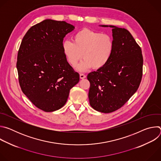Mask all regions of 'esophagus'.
I'll return each mask as SVG.
<instances>
[{"label": "esophagus", "mask_w": 161, "mask_h": 161, "mask_svg": "<svg viewBox=\"0 0 161 161\" xmlns=\"http://www.w3.org/2000/svg\"><path fill=\"white\" fill-rule=\"evenodd\" d=\"M80 79H84V78H86V76L83 74H80Z\"/></svg>", "instance_id": "1"}]
</instances>
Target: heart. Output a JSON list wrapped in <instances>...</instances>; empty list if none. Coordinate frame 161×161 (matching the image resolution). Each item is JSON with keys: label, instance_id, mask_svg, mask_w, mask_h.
<instances>
[{"label": "heart", "instance_id": "heart-1", "mask_svg": "<svg viewBox=\"0 0 161 161\" xmlns=\"http://www.w3.org/2000/svg\"><path fill=\"white\" fill-rule=\"evenodd\" d=\"M62 48L68 63L73 67L83 56L85 60L77 67L83 72L91 67L94 69L104 67L113 54L114 42L109 34L83 29L74 34L73 41H64Z\"/></svg>", "mask_w": 161, "mask_h": 161}]
</instances>
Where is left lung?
Returning <instances> with one entry per match:
<instances>
[{
    "label": "left lung",
    "mask_w": 161,
    "mask_h": 161,
    "mask_svg": "<svg viewBox=\"0 0 161 161\" xmlns=\"http://www.w3.org/2000/svg\"><path fill=\"white\" fill-rule=\"evenodd\" d=\"M111 27L114 50L109 62L90 73L88 99L97 111L108 113L123 106L138 88L143 75L142 49L125 29Z\"/></svg>",
    "instance_id": "obj_1"
}]
</instances>
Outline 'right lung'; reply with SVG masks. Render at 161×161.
I'll return each instance as SVG.
<instances>
[{
	"instance_id": "add662e5",
	"label": "right lung",
	"mask_w": 161,
	"mask_h": 161,
	"mask_svg": "<svg viewBox=\"0 0 161 161\" xmlns=\"http://www.w3.org/2000/svg\"><path fill=\"white\" fill-rule=\"evenodd\" d=\"M74 29L64 21L47 19L31 27L21 41L16 62L19 85L44 111L64 106L71 88L80 81L62 48L64 37Z\"/></svg>"
}]
</instances>
